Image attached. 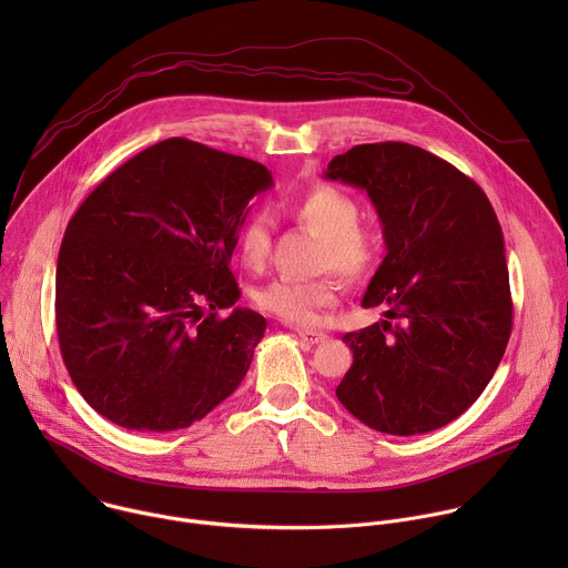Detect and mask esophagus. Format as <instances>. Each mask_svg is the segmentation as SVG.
Instances as JSON below:
<instances>
[{
	"label": "esophagus",
	"mask_w": 568,
	"mask_h": 568,
	"mask_svg": "<svg viewBox=\"0 0 568 568\" xmlns=\"http://www.w3.org/2000/svg\"><path fill=\"white\" fill-rule=\"evenodd\" d=\"M296 335H298L305 344H310V346L321 344V342H326V333H316V331H296Z\"/></svg>",
	"instance_id": "34e87169"
}]
</instances>
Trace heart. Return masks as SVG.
<instances>
[{"instance_id": "1", "label": "heart", "mask_w": 568, "mask_h": 568, "mask_svg": "<svg viewBox=\"0 0 568 568\" xmlns=\"http://www.w3.org/2000/svg\"><path fill=\"white\" fill-rule=\"evenodd\" d=\"M290 215L296 224L318 235L316 252L318 270H335L348 281L364 278L379 254V237L368 226L357 224L359 206L344 191L318 184L305 191L290 204ZM272 250V220L265 213H254L237 231L240 261L252 270L267 263ZM339 285L335 278L316 281L274 278L254 290V303L292 326H314L321 312L337 303Z\"/></svg>"}]
</instances>
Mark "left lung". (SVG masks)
<instances>
[{
	"label": "left lung",
	"instance_id": "8db88e82",
	"mask_svg": "<svg viewBox=\"0 0 568 568\" xmlns=\"http://www.w3.org/2000/svg\"><path fill=\"white\" fill-rule=\"evenodd\" d=\"M323 178L366 191L386 245L362 298L384 318L344 335L353 366L335 393L382 434L445 427L488 386L513 331L497 213L474 180L402 141L355 145Z\"/></svg>",
	"mask_w": 568,
	"mask_h": 568
}]
</instances>
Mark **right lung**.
Wrapping results in <instances>:
<instances>
[{
    "label": "right lung",
    "instance_id": "right-lung-1",
    "mask_svg": "<svg viewBox=\"0 0 568 568\" xmlns=\"http://www.w3.org/2000/svg\"><path fill=\"white\" fill-rule=\"evenodd\" d=\"M272 186L258 161L173 136L80 204L58 254L55 328L71 382L103 418L184 429L247 375L267 321L235 307L229 263L250 200Z\"/></svg>",
    "mask_w": 568,
    "mask_h": 568
}]
</instances>
